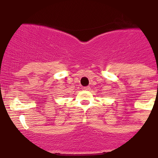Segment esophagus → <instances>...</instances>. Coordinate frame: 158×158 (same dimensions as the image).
I'll list each match as a JSON object with an SVG mask.
<instances>
[{"label":"esophagus","instance_id":"esophagus-1","mask_svg":"<svg viewBox=\"0 0 158 158\" xmlns=\"http://www.w3.org/2000/svg\"><path fill=\"white\" fill-rule=\"evenodd\" d=\"M83 89L85 90H90V86H86V87H84V88H83Z\"/></svg>","mask_w":158,"mask_h":158}]
</instances>
